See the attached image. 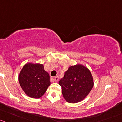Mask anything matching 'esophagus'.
<instances>
[{
  "instance_id": "esophagus-1",
  "label": "esophagus",
  "mask_w": 122,
  "mask_h": 122,
  "mask_svg": "<svg viewBox=\"0 0 122 122\" xmlns=\"http://www.w3.org/2000/svg\"><path fill=\"white\" fill-rule=\"evenodd\" d=\"M59 81V77L58 76H56L54 77V81Z\"/></svg>"
}]
</instances>
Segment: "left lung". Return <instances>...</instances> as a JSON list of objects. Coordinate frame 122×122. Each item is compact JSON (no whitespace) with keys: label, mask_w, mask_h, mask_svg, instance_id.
<instances>
[{"label":"left lung","mask_w":122,"mask_h":122,"mask_svg":"<svg viewBox=\"0 0 122 122\" xmlns=\"http://www.w3.org/2000/svg\"><path fill=\"white\" fill-rule=\"evenodd\" d=\"M64 98L69 103L84 100L93 89V78L87 68L81 64L70 66L59 81Z\"/></svg>","instance_id":"8db88e82"}]
</instances>
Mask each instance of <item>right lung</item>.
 <instances>
[{
  "instance_id": "add662e5",
  "label": "right lung",
  "mask_w": 122,
  "mask_h": 122,
  "mask_svg": "<svg viewBox=\"0 0 122 122\" xmlns=\"http://www.w3.org/2000/svg\"><path fill=\"white\" fill-rule=\"evenodd\" d=\"M18 81L25 93L35 98L41 97L50 85L49 74L41 64H25L18 76Z\"/></svg>"
}]
</instances>
